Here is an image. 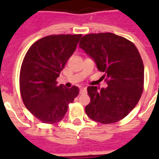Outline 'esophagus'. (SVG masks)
<instances>
[{
    "label": "esophagus",
    "instance_id": "esophagus-1",
    "mask_svg": "<svg viewBox=\"0 0 159 159\" xmlns=\"http://www.w3.org/2000/svg\"><path fill=\"white\" fill-rule=\"evenodd\" d=\"M87 93V89L86 88H82V89L80 90V94H86Z\"/></svg>",
    "mask_w": 159,
    "mask_h": 159
}]
</instances>
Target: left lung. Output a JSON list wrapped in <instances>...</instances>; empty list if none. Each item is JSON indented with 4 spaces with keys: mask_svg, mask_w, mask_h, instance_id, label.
Masks as SVG:
<instances>
[{
    "mask_svg": "<svg viewBox=\"0 0 159 159\" xmlns=\"http://www.w3.org/2000/svg\"><path fill=\"white\" fill-rule=\"evenodd\" d=\"M79 47L104 72L107 87H87L91 102L85 108L90 119L112 124L128 116L140 99L144 68L135 45L112 33L83 36Z\"/></svg>",
    "mask_w": 159,
    "mask_h": 159,
    "instance_id": "obj_1",
    "label": "left lung"
}]
</instances>
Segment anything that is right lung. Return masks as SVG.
Instances as JSON below:
<instances>
[{
    "label": "right lung",
    "instance_id": "right-lung-1",
    "mask_svg": "<svg viewBox=\"0 0 159 159\" xmlns=\"http://www.w3.org/2000/svg\"><path fill=\"white\" fill-rule=\"evenodd\" d=\"M82 34L43 37L33 43L24 57L20 74L21 97L25 107L43 123L59 122L79 88L57 86L66 62L76 50Z\"/></svg>",
    "mask_w": 159,
    "mask_h": 159
}]
</instances>
